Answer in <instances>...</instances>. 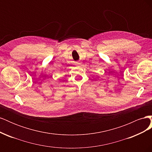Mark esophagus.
Instances as JSON below:
<instances>
[{
	"label": "esophagus",
	"mask_w": 152,
	"mask_h": 152,
	"mask_svg": "<svg viewBox=\"0 0 152 152\" xmlns=\"http://www.w3.org/2000/svg\"><path fill=\"white\" fill-rule=\"evenodd\" d=\"M78 64H79V63H78Z\"/></svg>",
	"instance_id": "34e87169"
}]
</instances>
